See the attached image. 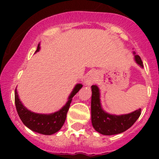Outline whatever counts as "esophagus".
<instances>
[{
	"label": "esophagus",
	"instance_id": "esophagus-1",
	"mask_svg": "<svg viewBox=\"0 0 159 159\" xmlns=\"http://www.w3.org/2000/svg\"><path fill=\"white\" fill-rule=\"evenodd\" d=\"M95 75H94V73H90L89 75H87L85 81H84V84H86V85H91V84H92L95 82Z\"/></svg>",
	"mask_w": 159,
	"mask_h": 159
}]
</instances>
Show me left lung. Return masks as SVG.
Here are the masks:
<instances>
[{"mask_svg": "<svg viewBox=\"0 0 159 159\" xmlns=\"http://www.w3.org/2000/svg\"><path fill=\"white\" fill-rule=\"evenodd\" d=\"M134 54L135 53L134 52ZM134 60L140 67H143V61L139 56L135 55ZM92 123L96 131L104 135L120 134L127 130L136 122L141 115V109L131 113L122 116L111 115L102 110L100 103L99 89L96 85L92 86Z\"/></svg>", "mask_w": 159, "mask_h": 159, "instance_id": "left-lung-1", "label": "left lung"}]
</instances>
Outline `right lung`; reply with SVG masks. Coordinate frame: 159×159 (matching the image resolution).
<instances>
[{
    "mask_svg": "<svg viewBox=\"0 0 159 159\" xmlns=\"http://www.w3.org/2000/svg\"><path fill=\"white\" fill-rule=\"evenodd\" d=\"M39 50H40V44L38 45L36 52H39ZM82 87V84H76L71 92V95L68 97V100L66 102V104L58 111L54 112L52 114H48V115L34 113L28 110L20 101L16 88L15 104H16L18 116L20 119H21L22 123L32 131L37 132L42 134H46V135H51L56 132L59 131L60 128L63 127L66 117H67V111L69 109L70 104L72 100V97L80 90Z\"/></svg>",
    "mask_w": 159,
    "mask_h": 159,
    "instance_id": "obj_1",
    "label": "right lung"
}]
</instances>
